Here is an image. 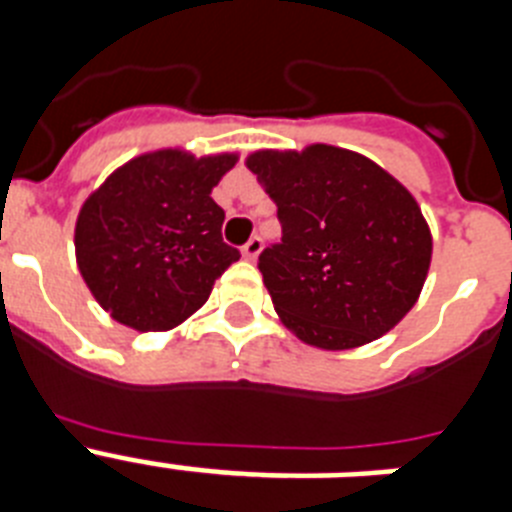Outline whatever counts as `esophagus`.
Masks as SVG:
<instances>
[{
	"label": "esophagus",
	"mask_w": 512,
	"mask_h": 512,
	"mask_svg": "<svg viewBox=\"0 0 512 512\" xmlns=\"http://www.w3.org/2000/svg\"><path fill=\"white\" fill-rule=\"evenodd\" d=\"M261 248H264V241H261L259 235H253L251 241L246 243V246L241 248V253H243V259H248V261H253L256 259V256H259L261 253Z\"/></svg>",
	"instance_id": "obj_1"
}]
</instances>
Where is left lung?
Returning a JSON list of instances; mask_svg holds the SVG:
<instances>
[{
    "label": "left lung",
    "mask_w": 512,
    "mask_h": 512,
    "mask_svg": "<svg viewBox=\"0 0 512 512\" xmlns=\"http://www.w3.org/2000/svg\"><path fill=\"white\" fill-rule=\"evenodd\" d=\"M246 166L282 223V241L259 256L282 323L325 351L395 328L431 266L433 238L413 194L361 153L325 143L256 151Z\"/></svg>",
    "instance_id": "left-lung-1"
}]
</instances>
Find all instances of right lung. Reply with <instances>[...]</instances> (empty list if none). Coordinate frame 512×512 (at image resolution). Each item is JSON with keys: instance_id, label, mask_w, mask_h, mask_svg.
<instances>
[{"instance_id": "1", "label": "right lung", "mask_w": 512, "mask_h": 512, "mask_svg": "<svg viewBox=\"0 0 512 512\" xmlns=\"http://www.w3.org/2000/svg\"><path fill=\"white\" fill-rule=\"evenodd\" d=\"M235 153H143L104 179L76 217V264L94 300L128 328L171 330L200 310L238 248L223 241L212 187Z\"/></svg>"}]
</instances>
